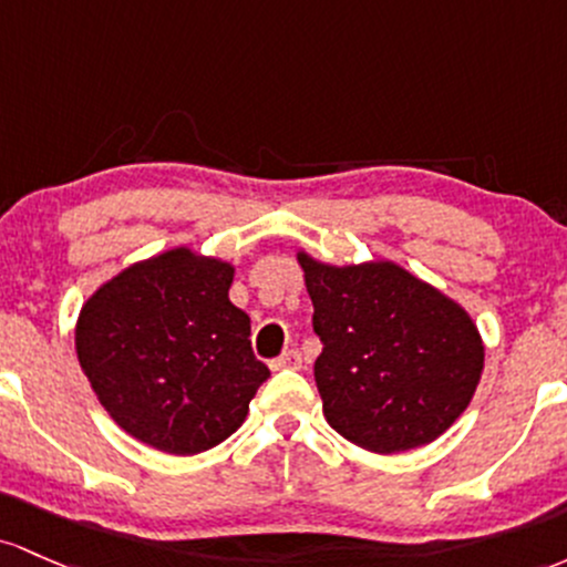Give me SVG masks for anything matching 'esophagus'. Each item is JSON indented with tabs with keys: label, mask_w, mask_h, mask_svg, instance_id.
I'll return each mask as SVG.
<instances>
[{
	"label": "esophagus",
	"mask_w": 567,
	"mask_h": 567,
	"mask_svg": "<svg viewBox=\"0 0 567 567\" xmlns=\"http://www.w3.org/2000/svg\"><path fill=\"white\" fill-rule=\"evenodd\" d=\"M272 369H300L302 367V355L300 351H286L278 355V359L270 361Z\"/></svg>",
	"instance_id": "1"
}]
</instances>
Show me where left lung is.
Returning a JSON list of instances; mask_svg holds the SVG:
<instances>
[{
    "instance_id": "8db88e82",
    "label": "left lung",
    "mask_w": 567,
    "mask_h": 567,
    "mask_svg": "<svg viewBox=\"0 0 567 567\" xmlns=\"http://www.w3.org/2000/svg\"><path fill=\"white\" fill-rule=\"evenodd\" d=\"M321 355L323 417L372 453L434 442L472 402L485 348L461 305L393 262L332 267L300 254Z\"/></svg>"
}]
</instances>
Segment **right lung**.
Masks as SVG:
<instances>
[{"label": "right lung", "mask_w": 567, "mask_h": 567, "mask_svg": "<svg viewBox=\"0 0 567 567\" xmlns=\"http://www.w3.org/2000/svg\"><path fill=\"white\" fill-rule=\"evenodd\" d=\"M233 267L187 249L101 286L78 321V359L95 396L133 439L195 455L235 434L270 369L251 321L227 297Z\"/></svg>", "instance_id": "add662e5"}]
</instances>
